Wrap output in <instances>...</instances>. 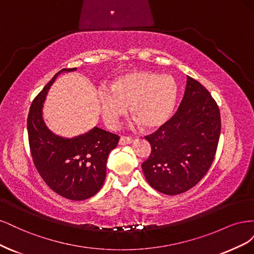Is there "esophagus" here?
Here are the masks:
<instances>
[{"label": "esophagus", "instance_id": "obj_1", "mask_svg": "<svg viewBox=\"0 0 254 254\" xmlns=\"http://www.w3.org/2000/svg\"><path fill=\"white\" fill-rule=\"evenodd\" d=\"M130 143H132V137L125 136V135H123V136L120 137V141H119L120 145H127V144H130Z\"/></svg>", "mask_w": 254, "mask_h": 254}]
</instances>
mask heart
Returning a JSON list of instances; mask_svg holds the SVG:
<instances>
[{
  "label": "heart",
  "mask_w": 254,
  "mask_h": 254,
  "mask_svg": "<svg viewBox=\"0 0 254 254\" xmlns=\"http://www.w3.org/2000/svg\"><path fill=\"white\" fill-rule=\"evenodd\" d=\"M178 96L172 76L130 71L115 78L110 89L97 92L99 108L107 124L115 126L129 106L130 117L142 128L152 130L170 120Z\"/></svg>",
  "instance_id": "1"
}]
</instances>
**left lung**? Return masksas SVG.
Segmentation results:
<instances>
[{
  "label": "left lung",
  "mask_w": 254,
  "mask_h": 254,
  "mask_svg": "<svg viewBox=\"0 0 254 254\" xmlns=\"http://www.w3.org/2000/svg\"><path fill=\"white\" fill-rule=\"evenodd\" d=\"M221 129L219 107L202 84L188 76L178 110L157 131L146 135L151 145L142 170L150 187L178 195L200 181L216 155Z\"/></svg>",
  "instance_id": "left-lung-1"
}]
</instances>
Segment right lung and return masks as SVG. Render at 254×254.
<instances>
[{"label": "right lung", "instance_id": "1", "mask_svg": "<svg viewBox=\"0 0 254 254\" xmlns=\"http://www.w3.org/2000/svg\"><path fill=\"white\" fill-rule=\"evenodd\" d=\"M63 68L45 86L32 103L27 117L29 149L36 170L45 184L58 195L71 200H84L102 189L107 159L117 147L120 136L94 127L72 139L52 133L42 119V104L50 87Z\"/></svg>", "mask_w": 254, "mask_h": 254}]
</instances>
